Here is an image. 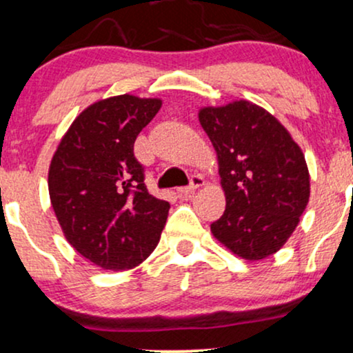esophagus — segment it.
<instances>
[{"label": "esophagus", "mask_w": 353, "mask_h": 353, "mask_svg": "<svg viewBox=\"0 0 353 353\" xmlns=\"http://www.w3.org/2000/svg\"><path fill=\"white\" fill-rule=\"evenodd\" d=\"M204 186V178L201 175H193L191 176V185L190 186H185V188H178V194L180 196H190V194H193L194 191L201 188Z\"/></svg>", "instance_id": "34e87169"}]
</instances>
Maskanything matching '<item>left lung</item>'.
I'll return each instance as SVG.
<instances>
[{
	"instance_id": "left-lung-1",
	"label": "left lung",
	"mask_w": 353,
	"mask_h": 353,
	"mask_svg": "<svg viewBox=\"0 0 353 353\" xmlns=\"http://www.w3.org/2000/svg\"><path fill=\"white\" fill-rule=\"evenodd\" d=\"M198 119L217 155L224 214L211 232L241 259H267L285 245L310 201V170L288 129L259 104L204 106Z\"/></svg>"
}]
</instances>
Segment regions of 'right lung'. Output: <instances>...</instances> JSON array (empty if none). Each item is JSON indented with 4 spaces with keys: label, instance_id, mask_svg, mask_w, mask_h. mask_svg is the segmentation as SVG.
<instances>
[{
    "label": "right lung",
    "instance_id": "obj_1",
    "mask_svg": "<svg viewBox=\"0 0 353 353\" xmlns=\"http://www.w3.org/2000/svg\"><path fill=\"white\" fill-rule=\"evenodd\" d=\"M162 108L160 98L119 94L77 116L49 167V194L65 239L103 270L142 263L160 241L170 204L147 191L134 157L139 132Z\"/></svg>",
    "mask_w": 353,
    "mask_h": 353
}]
</instances>
